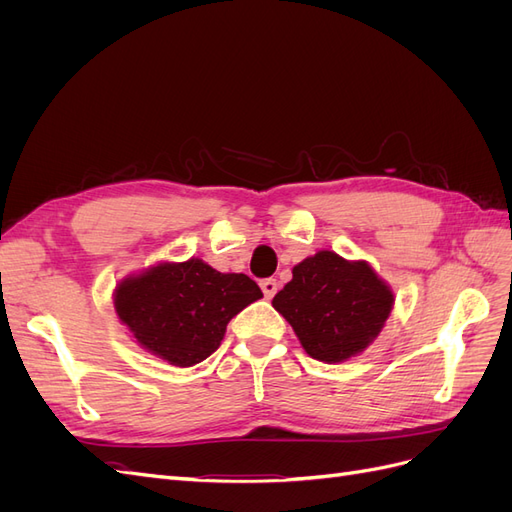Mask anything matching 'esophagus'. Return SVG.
<instances>
[{"label":"esophagus","instance_id":"esophagus-1","mask_svg":"<svg viewBox=\"0 0 512 512\" xmlns=\"http://www.w3.org/2000/svg\"><path fill=\"white\" fill-rule=\"evenodd\" d=\"M260 288H262V292H265L267 299H273V294L277 292V288H280V284H277V280H273V277H269V280L260 282Z\"/></svg>","mask_w":512,"mask_h":512}]
</instances>
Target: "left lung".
<instances>
[{
  "instance_id": "left-lung-1",
  "label": "left lung",
  "mask_w": 512,
  "mask_h": 512,
  "mask_svg": "<svg viewBox=\"0 0 512 512\" xmlns=\"http://www.w3.org/2000/svg\"><path fill=\"white\" fill-rule=\"evenodd\" d=\"M395 303L391 286L367 260L320 250L292 269L273 307L297 333L303 350L322 363L361 354L384 329Z\"/></svg>"
}]
</instances>
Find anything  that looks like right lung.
Masks as SVG:
<instances>
[{"instance_id":"obj_1","label":"right lung","mask_w":512,"mask_h":512,"mask_svg":"<svg viewBox=\"0 0 512 512\" xmlns=\"http://www.w3.org/2000/svg\"><path fill=\"white\" fill-rule=\"evenodd\" d=\"M260 297L247 275L220 273L192 256L123 277L113 305L143 350L175 367H192L220 348L230 318Z\"/></svg>"}]
</instances>
